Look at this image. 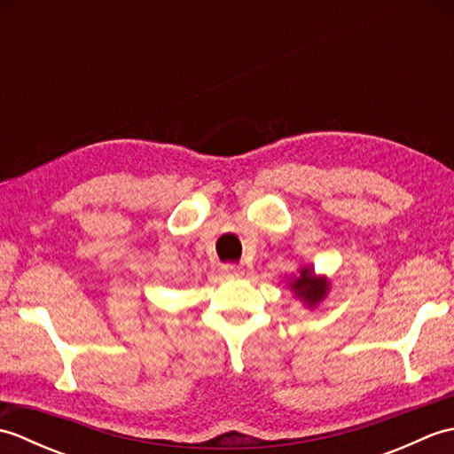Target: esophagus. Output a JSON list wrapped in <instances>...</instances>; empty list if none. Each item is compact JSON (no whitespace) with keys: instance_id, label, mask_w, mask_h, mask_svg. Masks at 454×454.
Instances as JSON below:
<instances>
[{"instance_id":"esophagus-1","label":"esophagus","mask_w":454,"mask_h":454,"mask_svg":"<svg viewBox=\"0 0 454 454\" xmlns=\"http://www.w3.org/2000/svg\"><path fill=\"white\" fill-rule=\"evenodd\" d=\"M224 271L228 275H242L244 269H242V265H239V263H226L224 265Z\"/></svg>"}]
</instances>
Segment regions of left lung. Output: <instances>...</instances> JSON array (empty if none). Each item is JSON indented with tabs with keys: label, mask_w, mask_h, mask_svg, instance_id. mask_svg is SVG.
I'll return each mask as SVG.
<instances>
[{
	"label": "left lung",
	"mask_w": 454,
	"mask_h": 454,
	"mask_svg": "<svg viewBox=\"0 0 454 454\" xmlns=\"http://www.w3.org/2000/svg\"><path fill=\"white\" fill-rule=\"evenodd\" d=\"M291 286L294 288V293L298 296H302L304 301L312 302V304L320 301V298H324V294L327 291V285L322 281V278H316L314 273L308 271V269H304V271L301 273V278H296Z\"/></svg>",
	"instance_id": "obj_1"
}]
</instances>
